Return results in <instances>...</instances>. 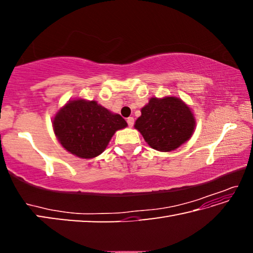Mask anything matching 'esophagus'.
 <instances>
[{
  "instance_id": "1",
  "label": "esophagus",
  "mask_w": 253,
  "mask_h": 253,
  "mask_svg": "<svg viewBox=\"0 0 253 253\" xmlns=\"http://www.w3.org/2000/svg\"><path fill=\"white\" fill-rule=\"evenodd\" d=\"M127 124H128V126H129V127L134 126V117H128L127 118Z\"/></svg>"
}]
</instances>
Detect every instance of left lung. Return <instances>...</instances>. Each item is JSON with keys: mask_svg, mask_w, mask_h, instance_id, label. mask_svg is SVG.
<instances>
[{"mask_svg": "<svg viewBox=\"0 0 253 253\" xmlns=\"http://www.w3.org/2000/svg\"><path fill=\"white\" fill-rule=\"evenodd\" d=\"M140 111L135 128L156 151L172 152L193 135L194 115L179 98H151Z\"/></svg>", "mask_w": 253, "mask_h": 253, "instance_id": "left-lung-1", "label": "left lung"}]
</instances>
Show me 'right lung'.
I'll return each mask as SVG.
<instances>
[{
	"label": "right lung",
	"instance_id": "obj_1",
	"mask_svg": "<svg viewBox=\"0 0 253 253\" xmlns=\"http://www.w3.org/2000/svg\"><path fill=\"white\" fill-rule=\"evenodd\" d=\"M54 134L68 152L92 158L105 151L111 137L127 126L121 115L113 114L97 101L70 100L52 121Z\"/></svg>",
	"mask_w": 253,
	"mask_h": 253
}]
</instances>
